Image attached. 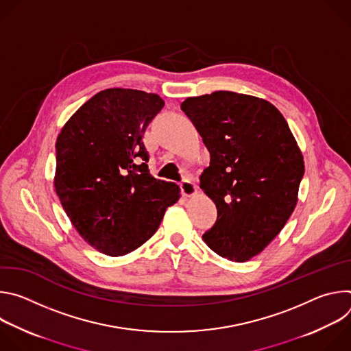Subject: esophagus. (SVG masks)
Returning <instances> with one entry per match:
<instances>
[{
    "instance_id": "esophagus-1",
    "label": "esophagus",
    "mask_w": 351,
    "mask_h": 351,
    "mask_svg": "<svg viewBox=\"0 0 351 351\" xmlns=\"http://www.w3.org/2000/svg\"><path fill=\"white\" fill-rule=\"evenodd\" d=\"M180 189H182V193L184 197H194L198 193L197 186L190 179H184L180 183Z\"/></svg>"
}]
</instances>
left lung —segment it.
Instances as JSON below:
<instances>
[{"label": "left lung", "mask_w": 351, "mask_h": 351, "mask_svg": "<svg viewBox=\"0 0 351 351\" xmlns=\"http://www.w3.org/2000/svg\"><path fill=\"white\" fill-rule=\"evenodd\" d=\"M208 148L199 187L218 219L203 239L244 263L279 234L298 202L304 158L286 119L264 98L233 91L189 97L180 106Z\"/></svg>", "instance_id": "left-lung-1"}]
</instances>
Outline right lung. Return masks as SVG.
I'll return each instance as SVG.
<instances>
[{"label": "right lung", "mask_w": 351, "mask_h": 351, "mask_svg": "<svg viewBox=\"0 0 351 351\" xmlns=\"http://www.w3.org/2000/svg\"><path fill=\"white\" fill-rule=\"evenodd\" d=\"M162 107L158 94L107 88L57 137V195L82 239L106 256L134 252L180 198L176 183L156 179L147 165L143 134Z\"/></svg>", "instance_id": "add662e5"}]
</instances>
